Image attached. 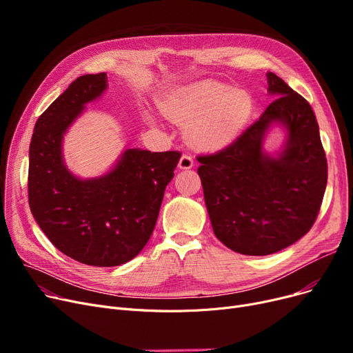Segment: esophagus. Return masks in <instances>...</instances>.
Segmentation results:
<instances>
[{"label": "esophagus", "instance_id": "1", "mask_svg": "<svg viewBox=\"0 0 353 353\" xmlns=\"http://www.w3.org/2000/svg\"><path fill=\"white\" fill-rule=\"evenodd\" d=\"M193 164H194V160H193V157L189 156V154H183V156L180 157V160H179V167H180V169H183V170L192 169Z\"/></svg>", "mask_w": 353, "mask_h": 353}]
</instances>
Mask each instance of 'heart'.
<instances>
[{"instance_id":"heart-1","label":"heart","mask_w":353,"mask_h":353,"mask_svg":"<svg viewBox=\"0 0 353 353\" xmlns=\"http://www.w3.org/2000/svg\"><path fill=\"white\" fill-rule=\"evenodd\" d=\"M160 107L170 119L189 123L188 137L196 147L213 150L242 132L252 116L253 99L246 90L205 80L174 92Z\"/></svg>"}]
</instances>
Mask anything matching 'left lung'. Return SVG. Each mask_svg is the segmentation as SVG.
Instances as JSON below:
<instances>
[{"label": "left lung", "instance_id": "obj_1", "mask_svg": "<svg viewBox=\"0 0 353 353\" xmlns=\"http://www.w3.org/2000/svg\"><path fill=\"white\" fill-rule=\"evenodd\" d=\"M270 94L279 96L232 144L199 156L213 232L233 252L266 256L305 236L318 217L327 183V161L310 104L281 77L268 72ZM288 141L276 158L263 152L273 123Z\"/></svg>", "mask_w": 353, "mask_h": 353}]
</instances>
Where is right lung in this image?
<instances>
[{"mask_svg":"<svg viewBox=\"0 0 353 353\" xmlns=\"http://www.w3.org/2000/svg\"><path fill=\"white\" fill-rule=\"evenodd\" d=\"M107 88V74L74 80L39 117L30 144L28 203L50 242L90 266H119L150 239L180 152L125 150L104 176L81 180L63 161V136Z\"/></svg>","mask_w":353,"mask_h":353,"instance_id":"1","label":"right lung"}]
</instances>
